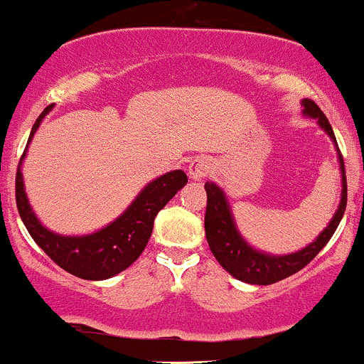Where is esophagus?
I'll use <instances>...</instances> for the list:
<instances>
[{
    "mask_svg": "<svg viewBox=\"0 0 364 364\" xmlns=\"http://www.w3.org/2000/svg\"><path fill=\"white\" fill-rule=\"evenodd\" d=\"M208 170H210V166H208L203 160H194L189 166V177L193 178V181H201L203 177L208 175Z\"/></svg>",
    "mask_w": 364,
    "mask_h": 364,
    "instance_id": "esophagus-1",
    "label": "esophagus"
}]
</instances>
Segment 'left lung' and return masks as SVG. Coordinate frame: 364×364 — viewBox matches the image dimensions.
<instances>
[{"instance_id": "obj_1", "label": "left lung", "mask_w": 364, "mask_h": 364, "mask_svg": "<svg viewBox=\"0 0 364 364\" xmlns=\"http://www.w3.org/2000/svg\"><path fill=\"white\" fill-rule=\"evenodd\" d=\"M304 115L316 118L320 127L328 134L330 139L336 142V148L338 153V163H341L342 171V198L338 204L337 213L333 215L332 222L328 227L318 235L314 242L306 246L301 251L292 252V255L285 256H272L264 255V252L252 249L246 240L242 239L237 230L234 218H232L230 206H228L225 194L215 183L206 182L204 189H206V215H204V230H206V239L210 244L211 252L222 264L225 270L235 277L237 280L247 282V284L256 285H270L275 282L287 279L299 270H303L306 264L311 261L325 244L332 239L333 232L337 230L338 223H341L342 216H344L346 204H347V181H346V166L344 158H342L341 149H338L336 134H333L332 125L326 120L325 113L321 112L320 106L314 103L313 100H304Z\"/></svg>"}]
</instances>
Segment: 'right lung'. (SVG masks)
Segmentation results:
<instances>
[{
  "label": "right lung",
  "instance_id": "1",
  "mask_svg": "<svg viewBox=\"0 0 364 364\" xmlns=\"http://www.w3.org/2000/svg\"><path fill=\"white\" fill-rule=\"evenodd\" d=\"M53 105L44 108V112L38 117L27 144ZM26 151L20 158L15 177V199L20 218L36 244L60 268L84 280H105L129 268L144 251L158 211L165 208V204L187 183V175L182 170L168 171L148 183L125 210V213L118 216L108 227L91 235L65 237L44 228L31 210L20 171Z\"/></svg>",
  "mask_w": 364,
  "mask_h": 364
}]
</instances>
